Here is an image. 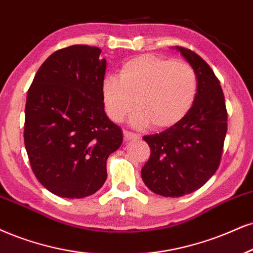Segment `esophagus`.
<instances>
[{
    "label": "esophagus",
    "instance_id": "esophagus-1",
    "mask_svg": "<svg viewBox=\"0 0 253 253\" xmlns=\"http://www.w3.org/2000/svg\"><path fill=\"white\" fill-rule=\"evenodd\" d=\"M123 133H124V138H126V141H132V139L141 138V136L137 135V133H133L131 131H126V130H124Z\"/></svg>",
    "mask_w": 253,
    "mask_h": 253
}]
</instances>
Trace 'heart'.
<instances>
[{
    "instance_id": "1",
    "label": "heart",
    "mask_w": 253,
    "mask_h": 253,
    "mask_svg": "<svg viewBox=\"0 0 253 253\" xmlns=\"http://www.w3.org/2000/svg\"><path fill=\"white\" fill-rule=\"evenodd\" d=\"M198 81L188 63L143 54L122 64L118 77L105 76L101 84L104 110L112 122H121L136 108L130 122L143 127L164 129L179 122L190 110Z\"/></svg>"
}]
</instances>
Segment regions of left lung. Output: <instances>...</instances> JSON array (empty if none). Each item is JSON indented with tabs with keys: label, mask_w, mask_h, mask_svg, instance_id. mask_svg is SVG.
Segmentation results:
<instances>
[{
	"label": "left lung",
	"mask_w": 253,
	"mask_h": 253,
	"mask_svg": "<svg viewBox=\"0 0 253 253\" xmlns=\"http://www.w3.org/2000/svg\"><path fill=\"white\" fill-rule=\"evenodd\" d=\"M196 71L197 95L179 122L161 133L144 136L150 158L142 168L145 185L164 197H182L202 188L216 172L227 131L223 90L201 56L176 46Z\"/></svg>",
	"instance_id": "left-lung-1"
}]
</instances>
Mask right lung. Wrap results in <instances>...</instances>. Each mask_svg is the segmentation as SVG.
Listing matches in <instances>:
<instances>
[{
	"label": "right lung",
	"mask_w": 253,
	"mask_h": 253,
	"mask_svg": "<svg viewBox=\"0 0 253 253\" xmlns=\"http://www.w3.org/2000/svg\"><path fill=\"white\" fill-rule=\"evenodd\" d=\"M101 51L84 44L55 51L28 90L24 145L31 169L46 190L63 198L101 189L109 155L123 142L103 105L107 61Z\"/></svg>",
	"instance_id": "obj_1"
}]
</instances>
